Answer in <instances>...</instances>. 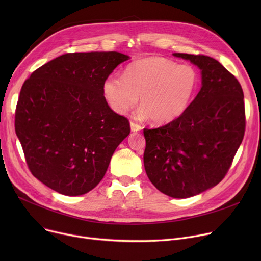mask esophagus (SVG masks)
I'll return each instance as SVG.
<instances>
[{"instance_id":"esophagus-1","label":"esophagus","mask_w":261,"mask_h":261,"mask_svg":"<svg viewBox=\"0 0 261 261\" xmlns=\"http://www.w3.org/2000/svg\"><path fill=\"white\" fill-rule=\"evenodd\" d=\"M130 128H131L132 132H138V131L142 130V127L139 125V123H135L133 121L130 122Z\"/></svg>"}]
</instances>
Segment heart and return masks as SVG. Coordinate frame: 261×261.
<instances>
[{
	"mask_svg": "<svg viewBox=\"0 0 261 261\" xmlns=\"http://www.w3.org/2000/svg\"><path fill=\"white\" fill-rule=\"evenodd\" d=\"M198 71L170 59L151 56L129 64L123 77L110 75L102 84L105 98L117 114H126L139 101L141 118L165 125L179 118L194 99Z\"/></svg>",
	"mask_w": 261,
	"mask_h": 261,
	"instance_id": "obj_1",
	"label": "heart"
}]
</instances>
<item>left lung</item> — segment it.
<instances>
[{"label":"left lung","mask_w":261,"mask_h":261,"mask_svg":"<svg viewBox=\"0 0 261 261\" xmlns=\"http://www.w3.org/2000/svg\"><path fill=\"white\" fill-rule=\"evenodd\" d=\"M172 55L200 68L201 89L179 118L144 129V166L161 193L185 199L213 188L226 174L243 140L244 101L238 80L216 59Z\"/></svg>","instance_id":"8db88e82"}]
</instances>
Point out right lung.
Listing matches in <instances>:
<instances>
[{
	"instance_id": "right-lung-1",
	"label": "right lung",
	"mask_w": 261,
	"mask_h": 261,
	"mask_svg": "<svg viewBox=\"0 0 261 261\" xmlns=\"http://www.w3.org/2000/svg\"><path fill=\"white\" fill-rule=\"evenodd\" d=\"M118 51L65 54L22 86L16 133L35 177L65 196L89 193L101 180L129 121L112 111L102 84L129 60Z\"/></svg>"
}]
</instances>
